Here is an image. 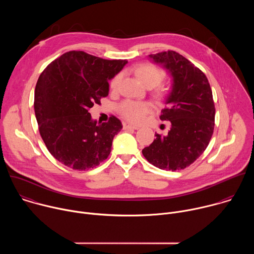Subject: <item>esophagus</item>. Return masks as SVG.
I'll return each mask as SVG.
<instances>
[{"instance_id":"1","label":"esophagus","mask_w":254,"mask_h":254,"mask_svg":"<svg viewBox=\"0 0 254 254\" xmlns=\"http://www.w3.org/2000/svg\"><path fill=\"white\" fill-rule=\"evenodd\" d=\"M124 129H138V127H134V126H131V125L124 124Z\"/></svg>"}]
</instances>
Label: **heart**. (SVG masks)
I'll return each instance as SVG.
<instances>
[{
	"label": "heart",
	"mask_w": 254,
	"mask_h": 254,
	"mask_svg": "<svg viewBox=\"0 0 254 254\" xmlns=\"http://www.w3.org/2000/svg\"><path fill=\"white\" fill-rule=\"evenodd\" d=\"M134 74L142 85L148 88L155 87L152 95L158 103H163L169 98L171 94V87L165 84H160L165 77V72L161 68L152 63H143L134 68ZM122 79L123 73L115 75L110 84L113 91H117L119 89ZM150 111L151 105L144 101L126 100L120 106V114L127 121L133 124L141 123Z\"/></svg>",
	"instance_id": "1"
}]
</instances>
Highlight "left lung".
<instances>
[{"label":"left lung","mask_w":254,"mask_h":254,"mask_svg":"<svg viewBox=\"0 0 254 254\" xmlns=\"http://www.w3.org/2000/svg\"><path fill=\"white\" fill-rule=\"evenodd\" d=\"M173 77L168 106L160 119L170 121L166 135L142 150L143 157L155 167L166 171L182 170L193 164L206 150L215 125V105L209 81L203 72L176 51L151 54Z\"/></svg>","instance_id":"8db88e82"}]
</instances>
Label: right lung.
I'll list each match as a JSON object with an SVG mask.
<instances>
[{"label": "right lung", "instance_id": "1", "mask_svg": "<svg viewBox=\"0 0 254 254\" xmlns=\"http://www.w3.org/2000/svg\"><path fill=\"white\" fill-rule=\"evenodd\" d=\"M127 63L69 51L44 69L35 87L34 110L41 137L57 161L83 171L110 156L123 125L114 116L97 124L88 111L108 95V80Z\"/></svg>", "mask_w": 254, "mask_h": 254}]
</instances>
